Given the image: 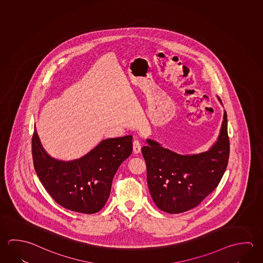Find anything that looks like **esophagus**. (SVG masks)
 Listing matches in <instances>:
<instances>
[{"label": "esophagus", "instance_id": "34e87169", "mask_svg": "<svg viewBox=\"0 0 263 263\" xmlns=\"http://www.w3.org/2000/svg\"><path fill=\"white\" fill-rule=\"evenodd\" d=\"M133 152L135 154H138L141 152V144L137 139L133 141Z\"/></svg>", "mask_w": 263, "mask_h": 263}]
</instances>
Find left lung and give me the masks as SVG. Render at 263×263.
<instances>
[{"label":"left lung","mask_w":263,"mask_h":263,"mask_svg":"<svg viewBox=\"0 0 263 263\" xmlns=\"http://www.w3.org/2000/svg\"><path fill=\"white\" fill-rule=\"evenodd\" d=\"M217 98L222 105L221 99ZM146 141L147 145L141 152L153 201L167 213L186 212L216 189L226 172L230 152L226 111L216 141L205 152L182 155L153 139Z\"/></svg>","instance_id":"8db88e82"}]
</instances>
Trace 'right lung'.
Returning a JSON list of instances; mask_svg holds the SVG:
<instances>
[{
	"label": "right lung",
	"mask_w": 263,
	"mask_h": 263,
	"mask_svg": "<svg viewBox=\"0 0 263 263\" xmlns=\"http://www.w3.org/2000/svg\"><path fill=\"white\" fill-rule=\"evenodd\" d=\"M132 136L106 138L84 156L72 161L51 157L42 147L34 127V168L51 198L73 212H100L110 197L111 182L119 166L133 151Z\"/></svg>",
	"instance_id": "1"
}]
</instances>
